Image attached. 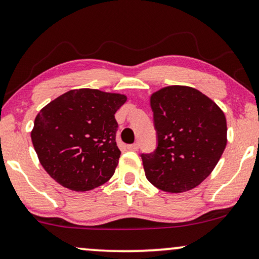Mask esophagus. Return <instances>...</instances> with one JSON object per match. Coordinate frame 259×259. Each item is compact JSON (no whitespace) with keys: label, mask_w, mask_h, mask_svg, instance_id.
Returning a JSON list of instances; mask_svg holds the SVG:
<instances>
[{"label":"esophagus","mask_w":259,"mask_h":259,"mask_svg":"<svg viewBox=\"0 0 259 259\" xmlns=\"http://www.w3.org/2000/svg\"><path fill=\"white\" fill-rule=\"evenodd\" d=\"M127 149L131 150V151H137L138 149H139V144H138V143L131 144V145H127Z\"/></svg>","instance_id":"obj_1"}]
</instances>
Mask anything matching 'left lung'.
<instances>
[{
	"mask_svg": "<svg viewBox=\"0 0 259 259\" xmlns=\"http://www.w3.org/2000/svg\"><path fill=\"white\" fill-rule=\"evenodd\" d=\"M157 146L142 153L146 179L160 190L182 193L209 176L226 147V117L199 90L171 85L151 96Z\"/></svg>",
	"mask_w": 259,
	"mask_h": 259,
	"instance_id": "8db88e82",
	"label": "left lung"
}]
</instances>
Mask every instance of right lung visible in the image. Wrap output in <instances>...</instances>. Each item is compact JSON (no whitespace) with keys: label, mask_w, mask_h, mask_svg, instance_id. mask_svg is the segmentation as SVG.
Returning a JSON list of instances; mask_svg holds the SVG:
<instances>
[{"label":"right lung","mask_w":259,"mask_h":259,"mask_svg":"<svg viewBox=\"0 0 259 259\" xmlns=\"http://www.w3.org/2000/svg\"><path fill=\"white\" fill-rule=\"evenodd\" d=\"M126 100L120 94L76 89L40 110L31 138L53 180L71 190L87 191L113 176L121 154L114 114Z\"/></svg>","instance_id":"right-lung-1"}]
</instances>
